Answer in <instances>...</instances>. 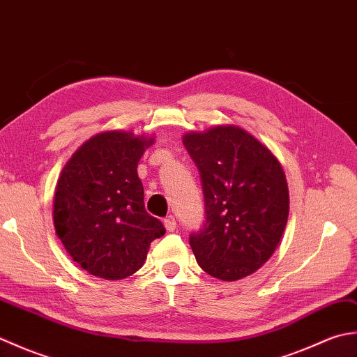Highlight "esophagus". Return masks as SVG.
<instances>
[{"label":"esophagus","mask_w":357,"mask_h":357,"mask_svg":"<svg viewBox=\"0 0 357 357\" xmlns=\"http://www.w3.org/2000/svg\"><path fill=\"white\" fill-rule=\"evenodd\" d=\"M164 227L167 231H174V229H176V219H174V216H167L164 219Z\"/></svg>","instance_id":"34e87169"}]
</instances>
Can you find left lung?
<instances>
[{
    "label": "left lung",
    "instance_id": "1",
    "mask_svg": "<svg viewBox=\"0 0 357 357\" xmlns=\"http://www.w3.org/2000/svg\"><path fill=\"white\" fill-rule=\"evenodd\" d=\"M184 146L198 167L206 221L188 238L210 276L238 280L270 259L288 219L282 167L252 135L234 126L187 133Z\"/></svg>",
    "mask_w": 357,
    "mask_h": 357
}]
</instances>
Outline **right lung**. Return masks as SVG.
Returning a JSON list of instances; mask_svg holds the SVG:
<instances>
[{
  "instance_id": "1",
  "label": "right lung",
  "mask_w": 357,
  "mask_h": 357,
  "mask_svg": "<svg viewBox=\"0 0 357 357\" xmlns=\"http://www.w3.org/2000/svg\"><path fill=\"white\" fill-rule=\"evenodd\" d=\"M151 139L104 132L75 151L58 179L53 222L72 259L102 279L138 271L151 241L164 236L147 213L138 162Z\"/></svg>"
}]
</instances>
